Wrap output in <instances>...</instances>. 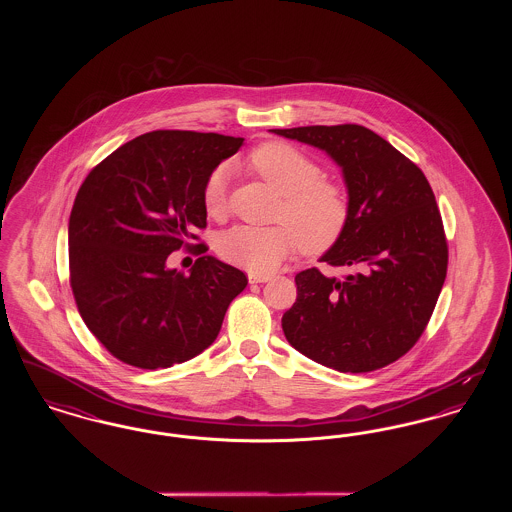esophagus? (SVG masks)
Here are the masks:
<instances>
[{
	"label": "esophagus",
	"instance_id": "1",
	"mask_svg": "<svg viewBox=\"0 0 512 512\" xmlns=\"http://www.w3.org/2000/svg\"><path fill=\"white\" fill-rule=\"evenodd\" d=\"M249 284H265L270 280V276L268 274H257V272H249Z\"/></svg>",
	"mask_w": 512,
	"mask_h": 512
}]
</instances>
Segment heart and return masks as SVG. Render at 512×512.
Wrapping results in <instances>:
<instances>
[{
    "mask_svg": "<svg viewBox=\"0 0 512 512\" xmlns=\"http://www.w3.org/2000/svg\"><path fill=\"white\" fill-rule=\"evenodd\" d=\"M251 171L282 195L276 220L284 224L234 226L219 240L220 257L249 272L267 274L278 267L297 242L305 253L328 251L345 232L349 199L338 184L324 180L317 163L284 142L257 147L247 159ZM228 169L222 165L209 174L203 186V205L211 217L226 207Z\"/></svg>",
    "mask_w": 512,
    "mask_h": 512,
    "instance_id": "heart-1",
    "label": "heart"
}]
</instances>
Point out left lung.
Instances as JSON below:
<instances>
[{"label":"left lung","instance_id":"obj_1","mask_svg":"<svg viewBox=\"0 0 512 512\" xmlns=\"http://www.w3.org/2000/svg\"><path fill=\"white\" fill-rule=\"evenodd\" d=\"M326 151L343 172L349 220L318 268L295 276L297 299L282 317L286 340L340 372H370L403 357L434 313L447 274V240L424 172L359 124L274 128Z\"/></svg>","mask_w":512,"mask_h":512}]
</instances>
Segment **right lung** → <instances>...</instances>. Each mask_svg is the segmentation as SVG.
I'll use <instances>...</instances> for the list:
<instances>
[{
    "mask_svg": "<svg viewBox=\"0 0 512 512\" xmlns=\"http://www.w3.org/2000/svg\"><path fill=\"white\" fill-rule=\"evenodd\" d=\"M242 144L155 130L115 149L82 182L69 219L71 288L90 332L122 363L155 370L194 359L244 292V272L211 255L190 274L167 267L207 226L203 186Z\"/></svg>",
    "mask_w": 512,
    "mask_h": 512,
    "instance_id": "1",
    "label": "right lung"
}]
</instances>
